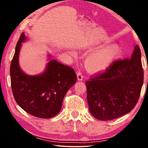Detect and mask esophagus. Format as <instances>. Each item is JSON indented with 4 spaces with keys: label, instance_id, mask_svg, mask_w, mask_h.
<instances>
[{
    "label": "esophagus",
    "instance_id": "esophagus-1",
    "mask_svg": "<svg viewBox=\"0 0 148 148\" xmlns=\"http://www.w3.org/2000/svg\"><path fill=\"white\" fill-rule=\"evenodd\" d=\"M77 79L79 80V81H82L84 78V76L83 75H82V73L81 72H78L77 73Z\"/></svg>",
    "mask_w": 148,
    "mask_h": 148
}]
</instances>
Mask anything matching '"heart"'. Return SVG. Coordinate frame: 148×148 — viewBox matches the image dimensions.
Returning <instances> with one entry per match:
<instances>
[{
    "mask_svg": "<svg viewBox=\"0 0 148 148\" xmlns=\"http://www.w3.org/2000/svg\"><path fill=\"white\" fill-rule=\"evenodd\" d=\"M122 49L117 44H112L92 52L86 60V66L89 71L98 72L105 71L121 56Z\"/></svg>",
    "mask_w": 148,
    "mask_h": 148,
    "instance_id": "obj_1",
    "label": "heart"
}]
</instances>
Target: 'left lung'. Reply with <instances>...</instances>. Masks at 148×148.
<instances>
[{"label": "left lung", "mask_w": 148, "mask_h": 148, "mask_svg": "<svg viewBox=\"0 0 148 148\" xmlns=\"http://www.w3.org/2000/svg\"><path fill=\"white\" fill-rule=\"evenodd\" d=\"M143 82L141 52L136 45L131 58L114 62L104 72L86 82L92 116L108 121L128 114L138 101Z\"/></svg>", "instance_id": "obj_1"}]
</instances>
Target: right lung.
<instances>
[{
    "label": "right lung",
    "mask_w": 148,
    "mask_h": 148,
    "mask_svg": "<svg viewBox=\"0 0 148 148\" xmlns=\"http://www.w3.org/2000/svg\"><path fill=\"white\" fill-rule=\"evenodd\" d=\"M22 32L17 42L10 65L11 86L15 101L27 113L39 118H51L61 109L63 99L69 89L76 82L74 69L50 60L44 72L29 76L21 71L19 54L21 43L26 40ZM51 56H49V59Z\"/></svg>",
    "instance_id": "1"
}]
</instances>
